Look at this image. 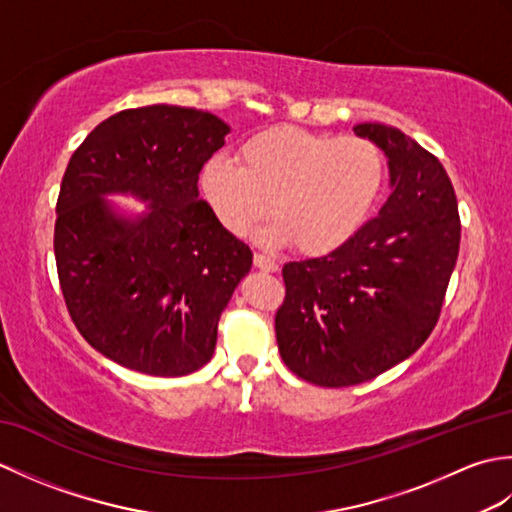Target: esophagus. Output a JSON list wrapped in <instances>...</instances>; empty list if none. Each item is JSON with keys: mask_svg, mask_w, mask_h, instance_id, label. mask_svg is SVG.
I'll return each instance as SVG.
<instances>
[{"mask_svg": "<svg viewBox=\"0 0 512 512\" xmlns=\"http://www.w3.org/2000/svg\"><path fill=\"white\" fill-rule=\"evenodd\" d=\"M253 262H255V268L262 270V273H275V270L279 268L275 259H270L268 255H262V253H255Z\"/></svg>", "mask_w": 512, "mask_h": 512, "instance_id": "34e87169", "label": "esophagus"}]
</instances>
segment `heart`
<instances>
[{"label": "heart", "mask_w": 512, "mask_h": 512, "mask_svg": "<svg viewBox=\"0 0 512 512\" xmlns=\"http://www.w3.org/2000/svg\"><path fill=\"white\" fill-rule=\"evenodd\" d=\"M239 160L215 156L202 169L200 187L217 220L233 235H246L270 202L275 220L257 239L297 244L303 255L343 246L365 224L385 180L380 149L356 136L277 129L250 138Z\"/></svg>", "instance_id": "1"}]
</instances>
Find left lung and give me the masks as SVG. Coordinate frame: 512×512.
<instances>
[{
	"label": "left lung",
	"instance_id": "obj_1",
	"mask_svg": "<svg viewBox=\"0 0 512 512\" xmlns=\"http://www.w3.org/2000/svg\"><path fill=\"white\" fill-rule=\"evenodd\" d=\"M354 134L385 154L389 198L343 246L281 270L279 354L321 387L365 383L416 352L436 328L460 250L458 202L440 160L383 123Z\"/></svg>",
	"mask_w": 512,
	"mask_h": 512
}]
</instances>
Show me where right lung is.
<instances>
[{"mask_svg":"<svg viewBox=\"0 0 512 512\" xmlns=\"http://www.w3.org/2000/svg\"><path fill=\"white\" fill-rule=\"evenodd\" d=\"M228 132L209 112L147 105L96 125L68 162L54 224L61 292L83 339L118 365L171 378L211 361L220 314L253 266L198 191Z\"/></svg>","mask_w":512,"mask_h":512,"instance_id":"1","label":"right lung"}]
</instances>
